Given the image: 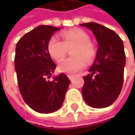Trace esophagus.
<instances>
[{
	"label": "esophagus",
	"mask_w": 135,
	"mask_h": 135,
	"mask_svg": "<svg viewBox=\"0 0 135 135\" xmlns=\"http://www.w3.org/2000/svg\"><path fill=\"white\" fill-rule=\"evenodd\" d=\"M68 77H69V79L70 80V81H73V80H74V76L69 75V76H68Z\"/></svg>",
	"instance_id": "obj_1"
}]
</instances>
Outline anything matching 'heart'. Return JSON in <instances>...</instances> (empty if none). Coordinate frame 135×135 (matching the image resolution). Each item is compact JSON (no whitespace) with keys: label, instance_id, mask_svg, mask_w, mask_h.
<instances>
[{"label":"heart","instance_id":"b5f03b06","mask_svg":"<svg viewBox=\"0 0 135 135\" xmlns=\"http://www.w3.org/2000/svg\"><path fill=\"white\" fill-rule=\"evenodd\" d=\"M61 36L52 37L48 44V50L52 58L59 62L68 54L69 49H72L73 57L65 59L59 66L60 72L74 74L82 70L86 66V61L91 63L95 59L97 49L90 41V36L82 29H71L63 31Z\"/></svg>","mask_w":135,"mask_h":135}]
</instances>
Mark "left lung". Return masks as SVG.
<instances>
[{
  "instance_id": "1",
  "label": "left lung",
  "mask_w": 135,
  "mask_h": 135,
  "mask_svg": "<svg viewBox=\"0 0 135 135\" xmlns=\"http://www.w3.org/2000/svg\"><path fill=\"white\" fill-rule=\"evenodd\" d=\"M80 25L91 30L98 44L96 59L89 70L91 74L83 76V99L92 107H107L117 100L122 90L126 65L123 42L115 31L100 24Z\"/></svg>"
}]
</instances>
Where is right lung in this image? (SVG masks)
I'll use <instances>...</instances> for the list:
<instances>
[{
  "label": "right lung",
  "instance_id": "obj_1",
  "mask_svg": "<svg viewBox=\"0 0 135 135\" xmlns=\"http://www.w3.org/2000/svg\"><path fill=\"white\" fill-rule=\"evenodd\" d=\"M60 28L40 25L28 32L16 46L15 70L19 91L25 102L34 111L52 113L61 107L70 80L64 74L48 80L56 65L51 59L48 44Z\"/></svg>",
  "mask_w": 135,
  "mask_h": 135
}]
</instances>
